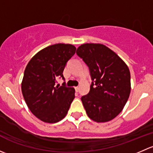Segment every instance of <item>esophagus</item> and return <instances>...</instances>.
Listing matches in <instances>:
<instances>
[{
	"mask_svg": "<svg viewBox=\"0 0 153 153\" xmlns=\"http://www.w3.org/2000/svg\"><path fill=\"white\" fill-rule=\"evenodd\" d=\"M75 91H76V92H78V91H79V86H75Z\"/></svg>",
	"mask_w": 153,
	"mask_h": 153,
	"instance_id": "esophagus-1",
	"label": "esophagus"
}]
</instances>
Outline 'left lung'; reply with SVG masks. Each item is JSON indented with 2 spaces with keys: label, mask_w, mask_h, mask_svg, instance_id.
<instances>
[{
  "label": "left lung",
  "mask_w": 153,
  "mask_h": 153,
  "mask_svg": "<svg viewBox=\"0 0 153 153\" xmlns=\"http://www.w3.org/2000/svg\"><path fill=\"white\" fill-rule=\"evenodd\" d=\"M76 53L89 67L92 81L89 93L81 97L87 115L96 122L111 121L129 98V68L116 53L101 44H82Z\"/></svg>",
  "instance_id": "1"
}]
</instances>
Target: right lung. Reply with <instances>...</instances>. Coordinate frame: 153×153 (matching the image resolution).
Returning <instances> with one entry per match:
<instances>
[{
	"instance_id": "right-lung-1",
	"label": "right lung",
	"mask_w": 153,
	"mask_h": 153,
	"mask_svg": "<svg viewBox=\"0 0 153 153\" xmlns=\"http://www.w3.org/2000/svg\"><path fill=\"white\" fill-rule=\"evenodd\" d=\"M72 44L49 46L32 57L24 71L21 90L29 109L44 122L57 123L67 114L75 98V89L65 82L56 85L57 79H64L63 72L67 61L75 53Z\"/></svg>"
}]
</instances>
